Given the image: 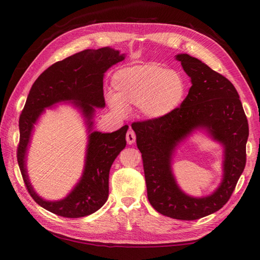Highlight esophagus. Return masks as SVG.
Returning a JSON list of instances; mask_svg holds the SVG:
<instances>
[{"instance_id": "34e87169", "label": "esophagus", "mask_w": 260, "mask_h": 260, "mask_svg": "<svg viewBox=\"0 0 260 260\" xmlns=\"http://www.w3.org/2000/svg\"><path fill=\"white\" fill-rule=\"evenodd\" d=\"M126 141L128 144H134L136 141V135L133 131H128L126 134Z\"/></svg>"}]
</instances>
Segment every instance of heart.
I'll list each match as a JSON object with an SVG mask.
<instances>
[{
	"instance_id": "heart-1",
	"label": "heart",
	"mask_w": 260,
	"mask_h": 260,
	"mask_svg": "<svg viewBox=\"0 0 260 260\" xmlns=\"http://www.w3.org/2000/svg\"><path fill=\"white\" fill-rule=\"evenodd\" d=\"M112 82L115 95L108 96V104L121 117L128 114L127 107L139 106L146 119H163L181 106L185 96L182 75L156 63L120 69Z\"/></svg>"
}]
</instances>
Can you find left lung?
Here are the masks:
<instances>
[{
  "label": "left lung",
  "mask_w": 260,
  "mask_h": 260,
  "mask_svg": "<svg viewBox=\"0 0 260 260\" xmlns=\"http://www.w3.org/2000/svg\"><path fill=\"white\" fill-rule=\"evenodd\" d=\"M175 59L191 79L186 98L168 117L137 121L132 128L142 153L152 207L170 218L197 220L218 211L233 194L246 165L249 128L238 92L225 77L186 53L176 54ZM198 130L204 131L224 148L223 180L206 197L186 195L172 171L175 150Z\"/></svg>",
  "instance_id": "left-lung-1"
}]
</instances>
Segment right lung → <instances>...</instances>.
I'll use <instances>...</instances> for the list:
<instances>
[{
	"label": "right lung",
	"instance_id": "1",
	"mask_svg": "<svg viewBox=\"0 0 260 260\" xmlns=\"http://www.w3.org/2000/svg\"><path fill=\"white\" fill-rule=\"evenodd\" d=\"M124 59V53L108 47L87 49L53 63L32 85L19 119L18 163L30 196L48 211L66 218H81L96 212L107 201L109 171L126 146L128 126L113 133H102L92 129L93 117L96 108L105 107V73ZM58 103H71L82 114L88 141L81 180L61 201L50 202L41 198L32 189L26 170V155L38 118L47 108Z\"/></svg>",
	"mask_w": 260,
	"mask_h": 260
}]
</instances>
